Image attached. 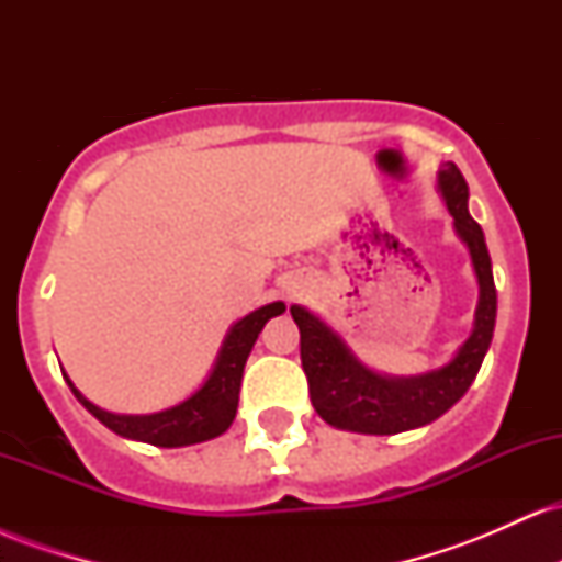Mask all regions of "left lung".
I'll list each match as a JSON object with an SVG mask.
<instances>
[{"label": "left lung", "instance_id": "1", "mask_svg": "<svg viewBox=\"0 0 562 562\" xmlns=\"http://www.w3.org/2000/svg\"><path fill=\"white\" fill-rule=\"evenodd\" d=\"M438 187L447 200L454 229L470 248L481 299L475 308V327L457 357L441 370L417 378H385L367 370L353 359L344 340L330 327L308 314L306 308L290 306L301 333V364L308 380V396L314 409L333 428L353 434L391 436L402 430L434 423L451 409L479 375L483 357L494 335L496 288L481 224L468 211V182L454 164H443L438 171Z\"/></svg>", "mask_w": 562, "mask_h": 562}]
</instances>
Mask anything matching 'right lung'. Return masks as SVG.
<instances>
[{"label":"right lung","instance_id":"obj_1","mask_svg":"<svg viewBox=\"0 0 562 562\" xmlns=\"http://www.w3.org/2000/svg\"><path fill=\"white\" fill-rule=\"evenodd\" d=\"M282 312H285V303L277 301L235 322L227 338H224V346L218 351L214 372H211L209 380L187 402L171 406V409L156 412V415H113V412H105L87 402L74 389V383L68 378L66 380L74 396L113 434L153 443V447H187V443L209 441V438L222 436L235 420L245 359H248L263 325Z\"/></svg>","mask_w":562,"mask_h":562}]
</instances>
